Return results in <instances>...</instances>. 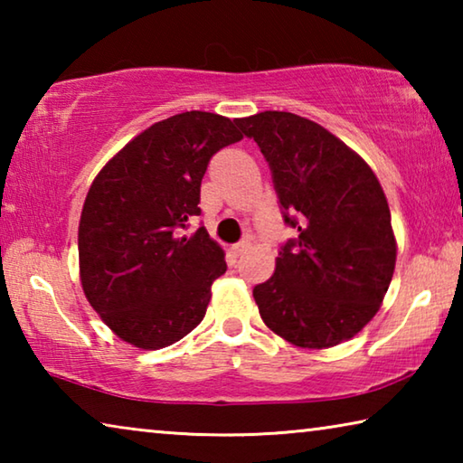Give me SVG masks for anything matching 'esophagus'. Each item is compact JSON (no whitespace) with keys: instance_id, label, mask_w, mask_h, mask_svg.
<instances>
[{"instance_id":"1","label":"esophagus","mask_w":463,"mask_h":463,"mask_svg":"<svg viewBox=\"0 0 463 463\" xmlns=\"http://www.w3.org/2000/svg\"><path fill=\"white\" fill-rule=\"evenodd\" d=\"M247 249H249V241H241V242H237V245L231 247V253H232L234 257H241L242 253H245Z\"/></svg>"}]
</instances>
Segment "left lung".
<instances>
[{
  "instance_id": "obj_1",
  "label": "left lung",
  "mask_w": 463,
  "mask_h": 463,
  "mask_svg": "<svg viewBox=\"0 0 463 463\" xmlns=\"http://www.w3.org/2000/svg\"><path fill=\"white\" fill-rule=\"evenodd\" d=\"M237 124L260 145L284 221L298 229L255 286L263 323L302 349L349 341L380 310L394 276L396 237L372 167L325 127L268 109Z\"/></svg>"
}]
</instances>
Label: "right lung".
I'll return each instance as SVG.
<instances>
[{
    "label": "right lung",
    "mask_w": 463,
    "mask_h": 463,
    "mask_svg": "<svg viewBox=\"0 0 463 463\" xmlns=\"http://www.w3.org/2000/svg\"><path fill=\"white\" fill-rule=\"evenodd\" d=\"M237 120L213 112L155 122L109 159L85 195L80 234L83 294L109 331L153 351L202 323L224 250L200 226V184L208 161L242 138Z\"/></svg>",
    "instance_id": "1"
}]
</instances>
